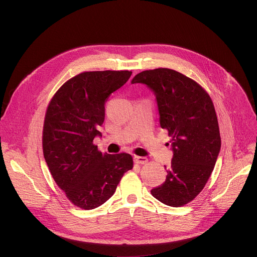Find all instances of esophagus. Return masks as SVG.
Wrapping results in <instances>:
<instances>
[{"label":"esophagus","mask_w":257,"mask_h":257,"mask_svg":"<svg viewBox=\"0 0 257 257\" xmlns=\"http://www.w3.org/2000/svg\"><path fill=\"white\" fill-rule=\"evenodd\" d=\"M134 161L135 163L137 164H140V165H144L149 162V159L145 158V157H134Z\"/></svg>","instance_id":"obj_1"}]
</instances>
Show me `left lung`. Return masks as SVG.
<instances>
[{
    "mask_svg": "<svg viewBox=\"0 0 257 257\" xmlns=\"http://www.w3.org/2000/svg\"><path fill=\"white\" fill-rule=\"evenodd\" d=\"M131 83L144 84L154 92L161 127L172 137L173 159L166 181L151 192L169 206L185 205L205 186L221 150L213 103L198 83L168 68L142 71Z\"/></svg>",
    "mask_w": 257,
    "mask_h": 257,
    "instance_id": "1",
    "label": "left lung"
}]
</instances>
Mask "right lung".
Returning <instances> with one entry per match:
<instances>
[{"label":"right lung","instance_id":"1","mask_svg":"<svg viewBox=\"0 0 257 257\" xmlns=\"http://www.w3.org/2000/svg\"><path fill=\"white\" fill-rule=\"evenodd\" d=\"M131 71L83 72L52 98L44 124V157L58 186L78 207L93 209L111 197L124 173L133 168L129 154L97 151L93 139L104 121V102L123 86Z\"/></svg>","mask_w":257,"mask_h":257}]
</instances>
